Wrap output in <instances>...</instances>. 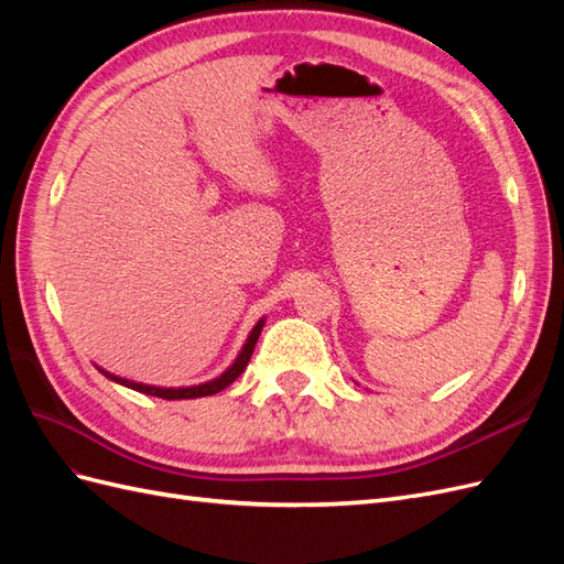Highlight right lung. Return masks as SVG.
Listing matches in <instances>:
<instances>
[{"instance_id":"obj_1","label":"right lung","mask_w":564,"mask_h":564,"mask_svg":"<svg viewBox=\"0 0 564 564\" xmlns=\"http://www.w3.org/2000/svg\"><path fill=\"white\" fill-rule=\"evenodd\" d=\"M265 324V317H261L259 322H256V327L251 329V334L247 336V344L242 346L240 355L235 357V362L220 373V377L207 381V383H199V386H185V388H160V386H148V383H135V381H129V379H122V377H115V373L106 371L104 367H96L104 377H108L110 381L124 386V388H131V390H139V392H145V395H152V398H162V400H195V398H207V395H216V392H220L224 388H228L240 373L247 369L249 360H251V352L256 348V340H259L261 336V329Z\"/></svg>"}]
</instances>
